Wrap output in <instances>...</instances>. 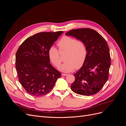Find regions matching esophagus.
Wrapping results in <instances>:
<instances>
[{
  "label": "esophagus",
  "mask_w": 126,
  "mask_h": 126,
  "mask_svg": "<svg viewBox=\"0 0 126 126\" xmlns=\"http://www.w3.org/2000/svg\"><path fill=\"white\" fill-rule=\"evenodd\" d=\"M62 76H67L68 75V74H63V73H62Z\"/></svg>",
  "instance_id": "1"
}]
</instances>
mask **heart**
Here are the masks:
<instances>
[{"instance_id":"1","label":"heart","mask_w":126,"mask_h":126,"mask_svg":"<svg viewBox=\"0 0 126 126\" xmlns=\"http://www.w3.org/2000/svg\"><path fill=\"white\" fill-rule=\"evenodd\" d=\"M60 51H66L64 57L66 62L59 69L65 72L73 71L75 68H80L85 63L87 55V46L84 42L77 40L76 39L68 36L62 37L58 43ZM48 56L51 62L56 67H58L61 63L59 51L52 46L48 50Z\"/></svg>"}]
</instances>
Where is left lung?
Wrapping results in <instances>:
<instances>
[{
  "label": "left lung",
  "mask_w": 126,
  "mask_h": 126,
  "mask_svg": "<svg viewBox=\"0 0 126 126\" xmlns=\"http://www.w3.org/2000/svg\"><path fill=\"white\" fill-rule=\"evenodd\" d=\"M66 35L84 42L87 49L85 63L74 74L71 90L83 96L97 94L108 79L111 60L107 43L98 32L90 28L72 29Z\"/></svg>",
  "instance_id": "1"
}]
</instances>
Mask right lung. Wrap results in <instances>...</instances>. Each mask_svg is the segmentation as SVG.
I'll list each match as a JSON object with an SVG mask.
<instances>
[{"label":"right lung","instance_id":"right-lung-1","mask_svg":"<svg viewBox=\"0 0 126 126\" xmlns=\"http://www.w3.org/2000/svg\"><path fill=\"white\" fill-rule=\"evenodd\" d=\"M63 33L40 32L28 37L16 54V69L19 81L32 96L40 97L54 88L61 74L50 63L48 50Z\"/></svg>","mask_w":126,"mask_h":126}]
</instances>
